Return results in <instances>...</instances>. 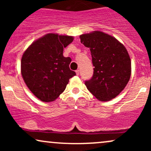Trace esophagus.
Instances as JSON below:
<instances>
[{"instance_id": "1", "label": "esophagus", "mask_w": 151, "mask_h": 151, "mask_svg": "<svg viewBox=\"0 0 151 151\" xmlns=\"http://www.w3.org/2000/svg\"><path fill=\"white\" fill-rule=\"evenodd\" d=\"M76 74H77V75H79V70H77V71H76Z\"/></svg>"}]
</instances>
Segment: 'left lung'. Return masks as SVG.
<instances>
[{
	"label": "left lung",
	"mask_w": 151,
	"mask_h": 151,
	"mask_svg": "<svg viewBox=\"0 0 151 151\" xmlns=\"http://www.w3.org/2000/svg\"><path fill=\"white\" fill-rule=\"evenodd\" d=\"M79 37L90 49L94 67L92 77L85 81L86 88L99 101L115 98L131 77V59L126 47L115 37L100 31Z\"/></svg>",
	"instance_id": "obj_1"
}]
</instances>
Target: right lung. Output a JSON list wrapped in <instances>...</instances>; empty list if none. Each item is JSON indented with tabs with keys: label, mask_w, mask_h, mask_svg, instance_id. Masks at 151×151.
<instances>
[{
	"label": "right lung",
	"mask_w": 151,
	"mask_h": 151,
	"mask_svg": "<svg viewBox=\"0 0 151 151\" xmlns=\"http://www.w3.org/2000/svg\"><path fill=\"white\" fill-rule=\"evenodd\" d=\"M73 37L50 33L32 43L21 59V74L26 85L42 101L56 99L65 91L70 78L72 60L63 56V50Z\"/></svg>",
	"instance_id": "obj_1"
}]
</instances>
